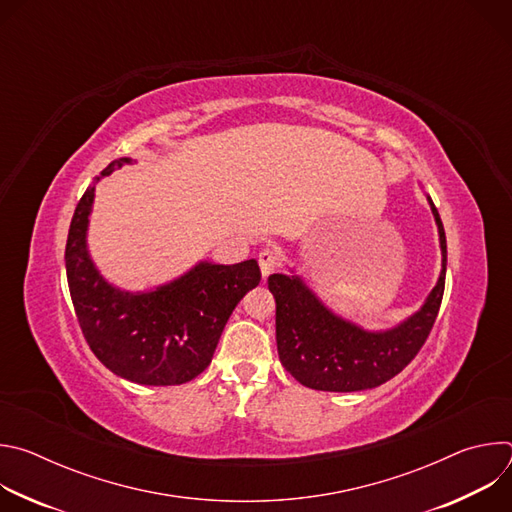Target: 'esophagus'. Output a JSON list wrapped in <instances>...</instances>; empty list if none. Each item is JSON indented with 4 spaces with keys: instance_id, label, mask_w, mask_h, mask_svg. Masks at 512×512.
<instances>
[{
    "instance_id": "obj_1",
    "label": "esophagus",
    "mask_w": 512,
    "mask_h": 512,
    "mask_svg": "<svg viewBox=\"0 0 512 512\" xmlns=\"http://www.w3.org/2000/svg\"><path fill=\"white\" fill-rule=\"evenodd\" d=\"M259 267H261V275L263 279H267L277 267H279V257H277V251L271 249V247H265L261 253H259Z\"/></svg>"
}]
</instances>
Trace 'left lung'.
<instances>
[{"label": "left lung", "mask_w": 512, "mask_h": 512, "mask_svg": "<svg viewBox=\"0 0 512 512\" xmlns=\"http://www.w3.org/2000/svg\"><path fill=\"white\" fill-rule=\"evenodd\" d=\"M425 196L440 235L442 271L421 308L397 326L367 330L334 314L294 271L269 275L279 360L304 387L332 393L375 389L399 375L427 340L444 298L448 249L440 212Z\"/></svg>", "instance_id": "1"}]
</instances>
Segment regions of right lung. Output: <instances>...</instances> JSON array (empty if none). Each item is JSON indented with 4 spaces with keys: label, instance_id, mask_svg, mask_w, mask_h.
I'll use <instances>...</instances> for the list:
<instances>
[{
    "label": "right lung",
    "instance_id": "right-lung-1",
    "mask_svg": "<svg viewBox=\"0 0 512 512\" xmlns=\"http://www.w3.org/2000/svg\"><path fill=\"white\" fill-rule=\"evenodd\" d=\"M131 162H111L97 182ZM93 202L95 184L77 204L64 253L72 306L91 350L111 373L137 385L168 387L192 381L210 364L237 304L259 285L257 261H200L154 289H119L101 275L89 253Z\"/></svg>",
    "mask_w": 512,
    "mask_h": 512
}]
</instances>
